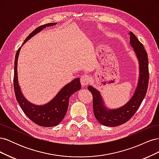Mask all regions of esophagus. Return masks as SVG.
Wrapping results in <instances>:
<instances>
[{"label":"esophagus","instance_id":"34e87169","mask_svg":"<svg viewBox=\"0 0 159 159\" xmlns=\"http://www.w3.org/2000/svg\"><path fill=\"white\" fill-rule=\"evenodd\" d=\"M90 77L88 75H83L81 77L80 81H81V84L83 87H85V86H87L89 82H90Z\"/></svg>","mask_w":159,"mask_h":159}]
</instances>
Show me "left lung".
Segmentation results:
<instances>
[{
    "instance_id": "1",
    "label": "left lung",
    "mask_w": 159,
    "mask_h": 159,
    "mask_svg": "<svg viewBox=\"0 0 159 159\" xmlns=\"http://www.w3.org/2000/svg\"><path fill=\"white\" fill-rule=\"evenodd\" d=\"M130 44L133 48L139 64V78L137 87L134 95L129 102L121 107L108 109L105 106L99 91L92 86L88 89L93 95V109L96 119L101 123L108 127H116L128 121L134 113L145 97L148 84V61L146 50L134 34L131 32Z\"/></svg>"
}]
</instances>
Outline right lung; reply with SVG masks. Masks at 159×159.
I'll return each instance as SVG.
<instances>
[{"instance_id": "add662e5", "label": "right lung", "mask_w": 159, "mask_h": 159, "mask_svg": "<svg viewBox=\"0 0 159 159\" xmlns=\"http://www.w3.org/2000/svg\"><path fill=\"white\" fill-rule=\"evenodd\" d=\"M56 24V22L48 23L38 27L26 38L23 44L46 27L54 26ZM20 48H19L16 52L14 61V89L17 102L24 113L32 121L42 127H54L62 121L66 115L68 108L70 96L81 89V85L80 78H76L65 85L56 95V97L47 104L36 105L30 103L22 95L18 81L17 63Z\"/></svg>"}]
</instances>
